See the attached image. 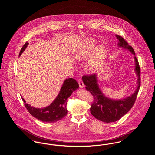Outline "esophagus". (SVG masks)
<instances>
[{
  "label": "esophagus",
  "instance_id": "34e87169",
  "mask_svg": "<svg viewBox=\"0 0 155 155\" xmlns=\"http://www.w3.org/2000/svg\"><path fill=\"white\" fill-rule=\"evenodd\" d=\"M78 84H79V85L80 88H83L84 87V82H83L82 79H78Z\"/></svg>",
  "mask_w": 155,
  "mask_h": 155
}]
</instances>
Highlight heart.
Returning <instances> with one entry per match:
<instances>
[{
    "instance_id": "1",
    "label": "heart",
    "mask_w": 155,
    "mask_h": 155,
    "mask_svg": "<svg viewBox=\"0 0 155 155\" xmlns=\"http://www.w3.org/2000/svg\"><path fill=\"white\" fill-rule=\"evenodd\" d=\"M96 46V42L95 41H89L88 42H86L85 45H84L83 48L79 50L76 55V58L78 60H82L84 58H85L91 50H92ZM106 53V49L104 47H100L97 49L95 56L97 60H101L102 59ZM97 64L96 63H91L89 66L88 70L90 71H95L97 70Z\"/></svg>"
}]
</instances>
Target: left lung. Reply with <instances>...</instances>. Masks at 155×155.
Here are the masks:
<instances>
[{
  "instance_id": "left-lung-1",
  "label": "left lung",
  "mask_w": 155,
  "mask_h": 155,
  "mask_svg": "<svg viewBox=\"0 0 155 155\" xmlns=\"http://www.w3.org/2000/svg\"><path fill=\"white\" fill-rule=\"evenodd\" d=\"M116 36L119 41L118 45L128 49L135 55L133 47L128 44L122 36L117 35ZM134 59L135 63V71L138 76V87L133 95L127 98L113 100L106 97L99 88L97 74H95L84 75L82 77V81L86 85L85 88L91 92L94 97V101L91 104L90 111L92 115L96 119L107 123L116 122L133 107L141 85L140 67L136 57H134Z\"/></svg>"
}]
</instances>
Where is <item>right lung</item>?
Returning a JSON list of instances; mask_svg holds the SVG:
<instances>
[{
	"label": "right lung",
	"instance_id": "add662e5",
	"mask_svg": "<svg viewBox=\"0 0 155 155\" xmlns=\"http://www.w3.org/2000/svg\"><path fill=\"white\" fill-rule=\"evenodd\" d=\"M28 44L26 42L20 52L19 56L24 52ZM79 84L76 81L72 78L66 79L61 87L60 93L57 98L49 106L44 109H36L31 107L26 103L25 101L22 98L24 106L28 112L35 118L44 122L52 123L58 121L65 117L67 114V99L71 95L72 92L78 88Z\"/></svg>",
	"mask_w": 155,
	"mask_h": 155
}]
</instances>
